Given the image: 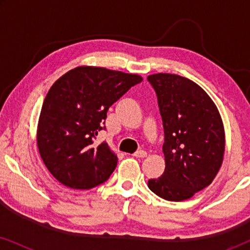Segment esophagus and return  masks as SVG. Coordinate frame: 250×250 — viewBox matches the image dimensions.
Here are the masks:
<instances>
[{"label":"esophagus","instance_id":"1","mask_svg":"<svg viewBox=\"0 0 250 250\" xmlns=\"http://www.w3.org/2000/svg\"><path fill=\"white\" fill-rule=\"evenodd\" d=\"M133 156L136 157V158H145V157H146V151H145V150H139Z\"/></svg>","mask_w":250,"mask_h":250}]
</instances>
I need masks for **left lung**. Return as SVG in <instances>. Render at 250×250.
Wrapping results in <instances>:
<instances>
[{"label": "left lung", "instance_id": "obj_1", "mask_svg": "<svg viewBox=\"0 0 250 250\" xmlns=\"http://www.w3.org/2000/svg\"><path fill=\"white\" fill-rule=\"evenodd\" d=\"M146 80L156 91L165 134V170L149 180L148 187L165 200H187L209 186L221 168L223 122L209 95L194 82L163 73Z\"/></svg>", "mask_w": 250, "mask_h": 250}]
</instances>
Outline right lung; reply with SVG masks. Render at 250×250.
<instances>
[{
  "label": "right lung",
  "mask_w": 250,
  "mask_h": 250,
  "mask_svg": "<svg viewBox=\"0 0 250 250\" xmlns=\"http://www.w3.org/2000/svg\"><path fill=\"white\" fill-rule=\"evenodd\" d=\"M142 82L136 74L81 66L47 92L37 125V146L46 168L61 184L88 190L105 182L118 158L105 142L95 143L107 111Z\"/></svg>",
  "instance_id": "obj_1"
}]
</instances>
